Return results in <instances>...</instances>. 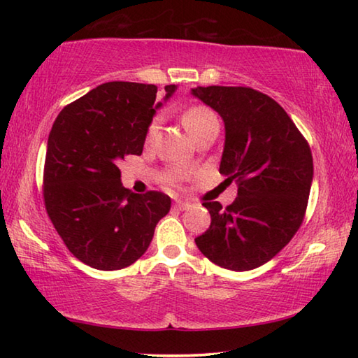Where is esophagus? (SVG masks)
Here are the masks:
<instances>
[{
	"label": "esophagus",
	"mask_w": 358,
	"mask_h": 358,
	"mask_svg": "<svg viewBox=\"0 0 358 358\" xmlns=\"http://www.w3.org/2000/svg\"><path fill=\"white\" fill-rule=\"evenodd\" d=\"M173 207L177 210H187V208H191V203L185 202V201H177V202H175Z\"/></svg>",
	"instance_id": "1"
}]
</instances>
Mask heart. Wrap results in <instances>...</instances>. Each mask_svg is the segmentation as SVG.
<instances>
[{"label":"heart","instance_id":"1","mask_svg":"<svg viewBox=\"0 0 358 358\" xmlns=\"http://www.w3.org/2000/svg\"><path fill=\"white\" fill-rule=\"evenodd\" d=\"M213 120H216L215 113L211 112V110H208V108L201 107V106H199V107H191L189 110H186L185 115H183V124H185V128L187 129V132H189L191 136L196 134L199 129L203 128L205 124L210 123V121H213ZM156 129H157V120H155L153 123L150 124L148 138L153 137Z\"/></svg>","mask_w":358,"mask_h":358}]
</instances>
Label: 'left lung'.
I'll return each mask as SVG.
<instances>
[{"label":"left lung","mask_w":358,"mask_h":358,"mask_svg":"<svg viewBox=\"0 0 358 358\" xmlns=\"http://www.w3.org/2000/svg\"><path fill=\"white\" fill-rule=\"evenodd\" d=\"M191 94L222 118L220 173L238 186L237 199L226 208L220 202L202 203L211 224L196 245L222 268H257L301 226L314 175L310 145L286 110L256 90L197 87Z\"/></svg>","instance_id":"8db88e82"}]
</instances>
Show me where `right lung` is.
I'll use <instances>...</instances> for the list:
<instances>
[{"instance_id":"add662e5","label":"right lung","mask_w":358,"mask_h":358,"mask_svg":"<svg viewBox=\"0 0 358 358\" xmlns=\"http://www.w3.org/2000/svg\"><path fill=\"white\" fill-rule=\"evenodd\" d=\"M177 90L167 85L164 101ZM156 85L107 82L66 106L48 134L44 167L47 213L64 245L96 270L134 264L171 210L164 192L136 194L121 185L118 164L142 155L162 102Z\"/></svg>"}]
</instances>
